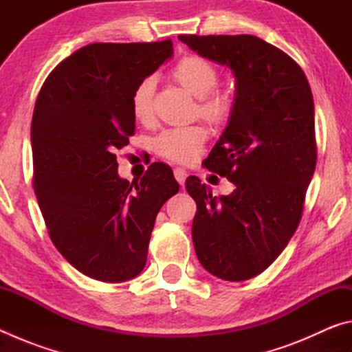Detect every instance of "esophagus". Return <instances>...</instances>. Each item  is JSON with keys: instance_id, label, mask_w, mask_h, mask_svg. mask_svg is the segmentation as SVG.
Wrapping results in <instances>:
<instances>
[{"instance_id": "obj_1", "label": "esophagus", "mask_w": 352, "mask_h": 352, "mask_svg": "<svg viewBox=\"0 0 352 352\" xmlns=\"http://www.w3.org/2000/svg\"><path fill=\"white\" fill-rule=\"evenodd\" d=\"M174 175H175V180L183 186V183H184V180H186V177H188V172L184 170L183 168H175L174 169Z\"/></svg>"}]
</instances>
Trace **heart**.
I'll return each mask as SVG.
<instances>
[{
  "instance_id": "heart-1",
  "label": "heart",
  "mask_w": 352,
  "mask_h": 352,
  "mask_svg": "<svg viewBox=\"0 0 352 352\" xmlns=\"http://www.w3.org/2000/svg\"><path fill=\"white\" fill-rule=\"evenodd\" d=\"M170 76L184 90L199 99L200 116L214 126H222L233 115L236 94L233 88L217 85L220 73L217 65L210 58L188 54L178 58L170 68ZM152 77L140 80L130 96V110L140 122H148L153 115ZM208 140V129L204 124L170 127L160 132L153 140V151L170 162L189 163L199 157Z\"/></svg>"
}]
</instances>
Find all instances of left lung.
Returning <instances> with one entry per match:
<instances>
[{
    "label": "left lung",
    "instance_id": "obj_1",
    "mask_svg": "<svg viewBox=\"0 0 352 352\" xmlns=\"http://www.w3.org/2000/svg\"><path fill=\"white\" fill-rule=\"evenodd\" d=\"M178 40L236 76L233 115L205 160L236 184L234 192L212 197L197 177L186 178V189L197 204L192 241L200 264L225 281H245L283 253L302 217L317 166L312 91L294 58L254 35Z\"/></svg>",
    "mask_w": 352,
    "mask_h": 352
}]
</instances>
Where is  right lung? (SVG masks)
Masks as SVG:
<instances>
[{"label": "right lung", "mask_w": 352, "mask_h": 352, "mask_svg": "<svg viewBox=\"0 0 352 352\" xmlns=\"http://www.w3.org/2000/svg\"><path fill=\"white\" fill-rule=\"evenodd\" d=\"M170 56V38L87 45L51 71L35 100L32 186L47 234L98 281L140 275L157 214L180 188L164 163L122 180L115 153L135 135L133 88Z\"/></svg>", "instance_id": "right-lung-1"}]
</instances>
